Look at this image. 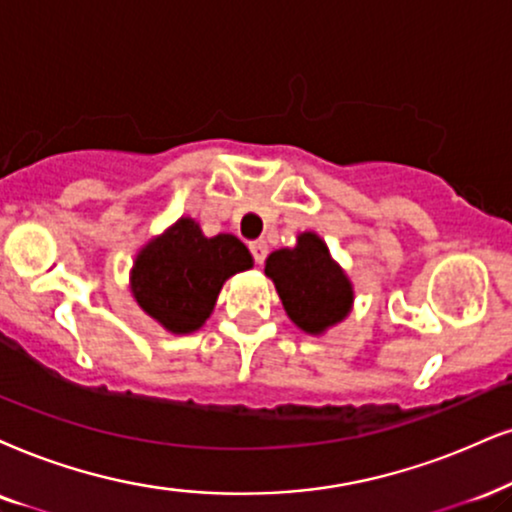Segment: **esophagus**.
I'll list each match as a JSON object with an SVG mask.
<instances>
[{
	"label": "esophagus",
	"mask_w": 512,
	"mask_h": 512,
	"mask_svg": "<svg viewBox=\"0 0 512 512\" xmlns=\"http://www.w3.org/2000/svg\"><path fill=\"white\" fill-rule=\"evenodd\" d=\"M267 243L264 241H252L250 243V252H252V257H255V262L257 264H262L264 262V257H267Z\"/></svg>",
	"instance_id": "34e87169"
}]
</instances>
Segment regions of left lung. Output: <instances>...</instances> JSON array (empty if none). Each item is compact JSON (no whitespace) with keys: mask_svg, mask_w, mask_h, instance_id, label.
Wrapping results in <instances>:
<instances>
[{"mask_svg":"<svg viewBox=\"0 0 512 512\" xmlns=\"http://www.w3.org/2000/svg\"><path fill=\"white\" fill-rule=\"evenodd\" d=\"M288 319L307 335H323L354 307V286L314 231L297 234L293 248L274 250L264 262Z\"/></svg>","mask_w":512,"mask_h":512,"instance_id":"left-lung-1","label":"left lung"}]
</instances>
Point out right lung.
Here are the masks:
<instances>
[{"mask_svg":"<svg viewBox=\"0 0 512 512\" xmlns=\"http://www.w3.org/2000/svg\"><path fill=\"white\" fill-rule=\"evenodd\" d=\"M248 269L252 255L236 236H205L196 219L179 217L137 252L129 290L167 333L189 335L210 319L224 283Z\"/></svg>","mask_w":512,"mask_h":512,"instance_id":"add662e5","label":"right lung"}]
</instances>
